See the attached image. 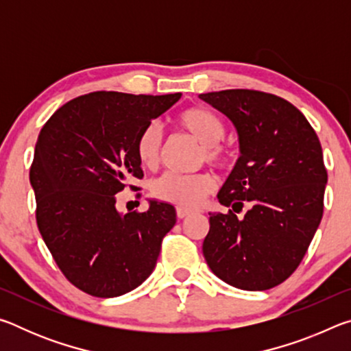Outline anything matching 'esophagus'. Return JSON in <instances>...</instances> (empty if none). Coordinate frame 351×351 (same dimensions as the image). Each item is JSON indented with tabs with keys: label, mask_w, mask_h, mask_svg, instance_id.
<instances>
[{
	"label": "esophagus",
	"mask_w": 351,
	"mask_h": 351,
	"mask_svg": "<svg viewBox=\"0 0 351 351\" xmlns=\"http://www.w3.org/2000/svg\"><path fill=\"white\" fill-rule=\"evenodd\" d=\"M190 213H192V212L187 210V209H181V207H178V209H176V215H178V218H180V219L189 217Z\"/></svg>",
	"instance_id": "34e87169"
}]
</instances>
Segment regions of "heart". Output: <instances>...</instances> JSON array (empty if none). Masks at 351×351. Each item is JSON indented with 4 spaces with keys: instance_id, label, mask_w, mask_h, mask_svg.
Returning a JSON list of instances; mask_svg holds the SVG:
<instances>
[{
    "instance_id": "heart-1",
    "label": "heart",
    "mask_w": 351,
    "mask_h": 351,
    "mask_svg": "<svg viewBox=\"0 0 351 351\" xmlns=\"http://www.w3.org/2000/svg\"><path fill=\"white\" fill-rule=\"evenodd\" d=\"M178 125L201 144L199 164H210L217 169H228L235 158V150L221 139L226 127L221 117L215 112L193 106L181 111L176 117ZM136 156L142 167L154 169L159 164L162 150V132L156 123L148 125L136 139ZM215 178L206 171L195 175L165 173L152 184L153 197L181 209H193L199 206L207 195L213 192Z\"/></svg>"
}]
</instances>
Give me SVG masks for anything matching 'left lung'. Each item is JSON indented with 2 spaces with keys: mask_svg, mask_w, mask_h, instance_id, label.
I'll use <instances>...</instances> for the list:
<instances>
[{
  "mask_svg": "<svg viewBox=\"0 0 351 351\" xmlns=\"http://www.w3.org/2000/svg\"><path fill=\"white\" fill-rule=\"evenodd\" d=\"M199 99L232 121L241 153L218 193L232 209L209 213L204 258L235 288H274L300 265L322 219L328 175L319 138L293 104L274 94L224 90ZM246 204L250 210L239 219Z\"/></svg>",
  "mask_w": 351,
  "mask_h": 351,
  "instance_id": "1",
  "label": "left lung"
}]
</instances>
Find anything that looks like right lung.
Segmentation results:
<instances>
[{"instance_id": "1", "label": "right lung", "mask_w": 351, "mask_h": 351, "mask_svg": "<svg viewBox=\"0 0 351 351\" xmlns=\"http://www.w3.org/2000/svg\"><path fill=\"white\" fill-rule=\"evenodd\" d=\"M180 97L90 93L60 106L41 128L29 173L35 218L57 266L83 293L122 295L156 266L175 207L150 201L148 210L122 215L116 195L144 176L134 148L139 133Z\"/></svg>"}]
</instances>
